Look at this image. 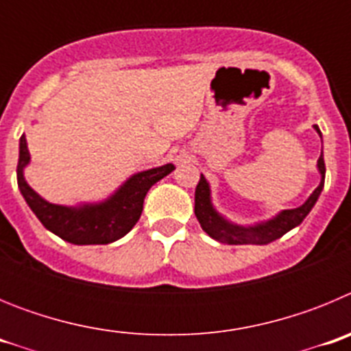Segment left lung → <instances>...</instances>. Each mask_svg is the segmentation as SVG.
Returning a JSON list of instances; mask_svg holds the SVG:
<instances>
[{
  "instance_id": "1",
  "label": "left lung",
  "mask_w": 351,
  "mask_h": 351,
  "mask_svg": "<svg viewBox=\"0 0 351 351\" xmlns=\"http://www.w3.org/2000/svg\"><path fill=\"white\" fill-rule=\"evenodd\" d=\"M315 130L320 133L318 126L315 125ZM318 170L322 173V181L318 184L311 197L306 200L297 209H288L278 214L274 219L267 223L256 226H237L232 223L225 221L216 210L210 206V195H209V184H207L206 178L200 176V181L195 190V216L200 221V226L210 235L213 239L219 241L223 244H269L276 239L283 237L287 232H290L293 226L300 225L302 219L309 214L313 206L316 204L318 197H320L322 190H324V181H325V161L324 154L318 158Z\"/></svg>"
}]
</instances>
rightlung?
Segmentation results:
<instances>
[{
    "mask_svg": "<svg viewBox=\"0 0 351 351\" xmlns=\"http://www.w3.org/2000/svg\"><path fill=\"white\" fill-rule=\"evenodd\" d=\"M27 161H29V151H27L26 137L23 135L19 144V190L42 225L71 244H108L128 234L141 218L149 188L173 170V165L170 163L158 169L145 170L133 176L107 202L73 209V207L45 202L31 190L23 176V169L27 165Z\"/></svg>",
    "mask_w": 351,
    "mask_h": 351,
    "instance_id": "right-lung-1",
    "label": "right lung"
}]
</instances>
